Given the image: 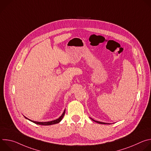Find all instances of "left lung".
I'll return each mask as SVG.
<instances>
[{"label":"left lung","mask_w":151,"mask_h":151,"mask_svg":"<svg viewBox=\"0 0 151 151\" xmlns=\"http://www.w3.org/2000/svg\"><path fill=\"white\" fill-rule=\"evenodd\" d=\"M93 121H95L96 122H97V123H99V124H109V123H105V122H100V121H95V120H94L93 119H92V118H91Z\"/></svg>","instance_id":"8db88e82"}]
</instances>
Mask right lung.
<instances>
[{"mask_svg": "<svg viewBox=\"0 0 151 151\" xmlns=\"http://www.w3.org/2000/svg\"><path fill=\"white\" fill-rule=\"evenodd\" d=\"M64 114H65V110L64 111L63 114L57 119L55 120H54V121H48V122H37V121H32L28 118H27L26 116H24L26 119H29V121L34 122L35 124H39V125H52V124H57V123H59L63 119Z\"/></svg>", "mask_w": 151, "mask_h": 151, "instance_id": "add662e5", "label": "right lung"}]
</instances>
